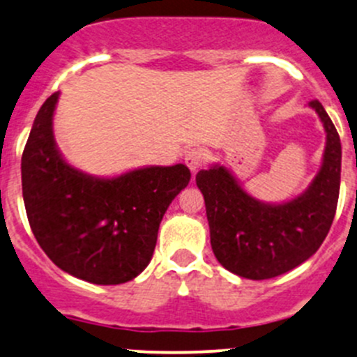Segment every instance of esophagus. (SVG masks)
Segmentation results:
<instances>
[{
    "instance_id": "obj_1",
    "label": "esophagus",
    "mask_w": 357,
    "mask_h": 357,
    "mask_svg": "<svg viewBox=\"0 0 357 357\" xmlns=\"http://www.w3.org/2000/svg\"><path fill=\"white\" fill-rule=\"evenodd\" d=\"M206 158H208V153L203 148H192L185 153V165L190 170L196 172L197 168L203 167Z\"/></svg>"
}]
</instances>
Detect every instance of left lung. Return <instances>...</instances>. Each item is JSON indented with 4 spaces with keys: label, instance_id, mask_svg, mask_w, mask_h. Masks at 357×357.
<instances>
[{
    "label": "left lung",
    "instance_id": "obj_1",
    "mask_svg": "<svg viewBox=\"0 0 357 357\" xmlns=\"http://www.w3.org/2000/svg\"><path fill=\"white\" fill-rule=\"evenodd\" d=\"M326 132L323 163L311 185L282 204L249 196L225 167L196 175L204 196L209 237L216 259L238 277L266 280L310 259L325 241L340 189L342 148L335 125L318 99L310 102Z\"/></svg>",
    "mask_w": 357,
    "mask_h": 357
}]
</instances>
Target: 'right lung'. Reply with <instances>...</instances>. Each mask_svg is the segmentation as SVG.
I'll return each instance as SVG.
<instances>
[{
    "label": "right lung",
    "instance_id": "add662e5",
    "mask_svg": "<svg viewBox=\"0 0 357 357\" xmlns=\"http://www.w3.org/2000/svg\"><path fill=\"white\" fill-rule=\"evenodd\" d=\"M58 96L44 101L22 154L32 234L47 258L73 277L125 284L151 261L165 211L187 187L190 172L178 163L98 178L70 167L53 137Z\"/></svg>",
    "mask_w": 357,
    "mask_h": 357
}]
</instances>
